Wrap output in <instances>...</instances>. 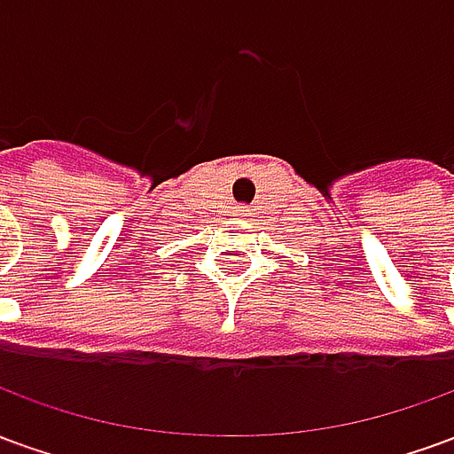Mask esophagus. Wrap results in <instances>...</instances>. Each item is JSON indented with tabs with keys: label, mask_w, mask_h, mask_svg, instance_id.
<instances>
[{
	"label": "esophagus",
	"mask_w": 454,
	"mask_h": 454,
	"mask_svg": "<svg viewBox=\"0 0 454 454\" xmlns=\"http://www.w3.org/2000/svg\"><path fill=\"white\" fill-rule=\"evenodd\" d=\"M247 211H250V208H247V207H238V208H236L238 216H247Z\"/></svg>",
	"instance_id": "obj_1"
}]
</instances>
